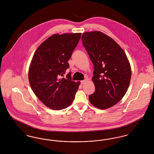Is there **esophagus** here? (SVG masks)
<instances>
[{"instance_id": "1", "label": "esophagus", "mask_w": 154, "mask_h": 154, "mask_svg": "<svg viewBox=\"0 0 154 154\" xmlns=\"http://www.w3.org/2000/svg\"><path fill=\"white\" fill-rule=\"evenodd\" d=\"M87 82V80L85 79V80H82L81 81V84H82V85H83V84H85V82Z\"/></svg>"}]
</instances>
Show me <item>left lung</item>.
<instances>
[{"label":"left lung","instance_id":"8db88e82","mask_svg":"<svg viewBox=\"0 0 154 154\" xmlns=\"http://www.w3.org/2000/svg\"><path fill=\"white\" fill-rule=\"evenodd\" d=\"M81 40L94 66L92 80L95 91L89 96V102L99 109H107L126 93L132 73L129 62L122 48L102 32H85Z\"/></svg>","mask_w":154,"mask_h":154}]
</instances>
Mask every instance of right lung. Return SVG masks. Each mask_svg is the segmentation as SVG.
<instances>
[{"label": "right lung", "mask_w": 154, "mask_h": 154, "mask_svg": "<svg viewBox=\"0 0 154 154\" xmlns=\"http://www.w3.org/2000/svg\"><path fill=\"white\" fill-rule=\"evenodd\" d=\"M81 33L55 34L39 45L30 65V85L38 99L51 109L59 110L73 102L80 84L72 81L71 72L65 74L80 39Z\"/></svg>", "instance_id": "obj_1"}]
</instances>
